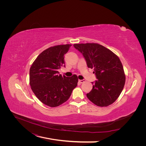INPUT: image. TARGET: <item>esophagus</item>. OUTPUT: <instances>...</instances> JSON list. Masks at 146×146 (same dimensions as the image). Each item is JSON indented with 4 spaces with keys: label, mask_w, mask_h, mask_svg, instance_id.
<instances>
[{
    "label": "esophagus",
    "mask_w": 146,
    "mask_h": 146,
    "mask_svg": "<svg viewBox=\"0 0 146 146\" xmlns=\"http://www.w3.org/2000/svg\"><path fill=\"white\" fill-rule=\"evenodd\" d=\"M85 79H83V80H79V83H84V82H85Z\"/></svg>",
    "instance_id": "obj_1"
}]
</instances>
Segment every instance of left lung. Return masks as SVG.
I'll return each instance as SVG.
<instances>
[{"mask_svg":"<svg viewBox=\"0 0 146 146\" xmlns=\"http://www.w3.org/2000/svg\"><path fill=\"white\" fill-rule=\"evenodd\" d=\"M89 68H94L98 80L86 96L97 106H107L117 100L124 88L125 76L118 57L110 50L96 43L75 44Z\"/></svg>","mask_w":146,"mask_h":146,"instance_id":"left-lung-1","label":"left lung"}]
</instances>
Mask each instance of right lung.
Returning a JSON list of instances; mask_svg holds the SVG:
<instances>
[{"label": "right lung", "instance_id": "obj_1", "mask_svg": "<svg viewBox=\"0 0 146 146\" xmlns=\"http://www.w3.org/2000/svg\"><path fill=\"white\" fill-rule=\"evenodd\" d=\"M70 44L58 45L43 51L34 61L29 70V84L33 92L44 104L56 107L67 101L77 86L78 79L62 76L58 70L65 67L64 56Z\"/></svg>", "mask_w": 146, "mask_h": 146}]
</instances>
